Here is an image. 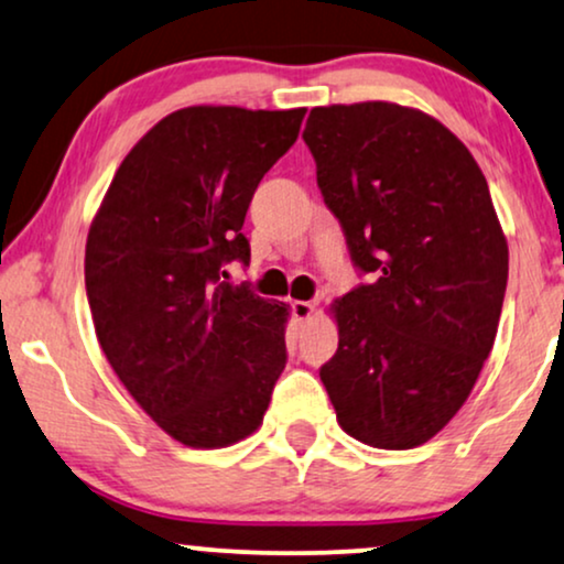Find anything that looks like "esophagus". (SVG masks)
<instances>
[{"instance_id":"esophagus-1","label":"esophagus","mask_w":564,"mask_h":564,"mask_svg":"<svg viewBox=\"0 0 564 564\" xmlns=\"http://www.w3.org/2000/svg\"><path fill=\"white\" fill-rule=\"evenodd\" d=\"M312 312H315V304L312 302H291V317L296 323H306L312 317Z\"/></svg>"}]
</instances>
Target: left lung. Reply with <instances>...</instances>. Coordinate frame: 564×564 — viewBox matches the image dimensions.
I'll list each match as a JSON object with an SVG mask.
<instances>
[{
    "label": "left lung",
    "mask_w": 564,
    "mask_h": 564,
    "mask_svg": "<svg viewBox=\"0 0 564 564\" xmlns=\"http://www.w3.org/2000/svg\"><path fill=\"white\" fill-rule=\"evenodd\" d=\"M302 138L354 265L372 273L330 306L338 351L319 380L354 440L424 445L466 403L500 323L508 241L487 180L409 106H317Z\"/></svg>",
    "instance_id": "1"
}]
</instances>
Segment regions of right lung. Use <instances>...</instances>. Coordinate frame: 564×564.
<instances>
[{"label": "right lung", "mask_w": 564, "mask_h": 564, "mask_svg": "<svg viewBox=\"0 0 564 564\" xmlns=\"http://www.w3.org/2000/svg\"><path fill=\"white\" fill-rule=\"evenodd\" d=\"M306 109L189 106L163 117L113 174L85 245L98 344L140 409L187 447L262 424L286 367L289 306L231 286L254 189Z\"/></svg>", "instance_id": "1"}]
</instances>
